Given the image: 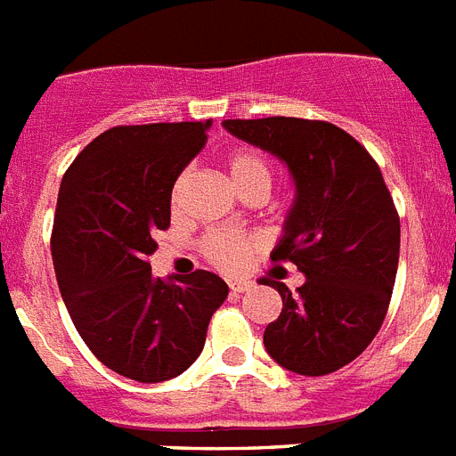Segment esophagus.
<instances>
[{
    "label": "esophagus",
    "mask_w": 456,
    "mask_h": 456,
    "mask_svg": "<svg viewBox=\"0 0 456 456\" xmlns=\"http://www.w3.org/2000/svg\"><path fill=\"white\" fill-rule=\"evenodd\" d=\"M248 288H251V283L248 281H231L232 293H244V290H248Z\"/></svg>",
    "instance_id": "1"
}]
</instances>
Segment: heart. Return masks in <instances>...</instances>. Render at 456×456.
I'll return each mask as SVG.
<instances>
[{
	"label": "heart",
	"mask_w": 456,
	"mask_h": 456,
	"mask_svg": "<svg viewBox=\"0 0 456 456\" xmlns=\"http://www.w3.org/2000/svg\"><path fill=\"white\" fill-rule=\"evenodd\" d=\"M225 168L231 177L232 186L237 193H247V191H270L272 186V166L265 157H260L254 150H235L231 157L225 159ZM182 186H184V175L175 182L173 186V202L180 200ZM202 254L224 272H240L247 265L248 256H251V244L240 235L232 232H214L202 242Z\"/></svg>",
	"instance_id": "b5f03b06"
}]
</instances>
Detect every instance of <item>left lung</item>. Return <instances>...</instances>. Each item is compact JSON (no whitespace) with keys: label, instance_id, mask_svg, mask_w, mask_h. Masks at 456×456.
Masks as SVG:
<instances>
[{"label":"left lung","instance_id":"obj_1","mask_svg":"<svg viewBox=\"0 0 456 456\" xmlns=\"http://www.w3.org/2000/svg\"><path fill=\"white\" fill-rule=\"evenodd\" d=\"M224 128L286 163L295 200L272 260L306 281L279 290L283 309L263 334L276 364L299 376L346 367L379 334L399 265V214L379 163L344 128L299 117L225 119Z\"/></svg>","mask_w":456,"mask_h":456}]
</instances>
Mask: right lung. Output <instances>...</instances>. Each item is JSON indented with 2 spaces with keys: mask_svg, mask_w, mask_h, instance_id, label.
Segmentation results:
<instances>
[{
  "mask_svg": "<svg viewBox=\"0 0 456 456\" xmlns=\"http://www.w3.org/2000/svg\"><path fill=\"white\" fill-rule=\"evenodd\" d=\"M209 126H115L77 154L60 186L50 247L61 299L99 362L138 383L184 373L228 297L212 272L163 281L150 265L154 232L170 225L175 182Z\"/></svg>",
  "mask_w": 456,
  "mask_h": 456,
  "instance_id": "add662e5",
  "label": "right lung"
}]
</instances>
